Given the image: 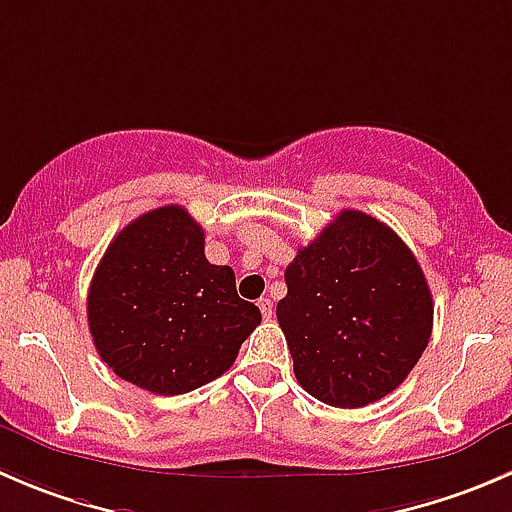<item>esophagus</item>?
Segmentation results:
<instances>
[{
	"instance_id": "34e87169",
	"label": "esophagus",
	"mask_w": 512,
	"mask_h": 512,
	"mask_svg": "<svg viewBox=\"0 0 512 512\" xmlns=\"http://www.w3.org/2000/svg\"><path fill=\"white\" fill-rule=\"evenodd\" d=\"M257 307H260V312H262V317H265V320H270L272 317V300H267V297H260V300H257Z\"/></svg>"
}]
</instances>
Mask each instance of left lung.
I'll return each instance as SVG.
<instances>
[{
  "label": "left lung",
  "mask_w": 512,
  "mask_h": 512,
  "mask_svg": "<svg viewBox=\"0 0 512 512\" xmlns=\"http://www.w3.org/2000/svg\"><path fill=\"white\" fill-rule=\"evenodd\" d=\"M277 302L295 377L332 408L393 393L425 352L433 295L410 247L385 222L342 210L285 270Z\"/></svg>",
  "instance_id": "left-lung-1"
}]
</instances>
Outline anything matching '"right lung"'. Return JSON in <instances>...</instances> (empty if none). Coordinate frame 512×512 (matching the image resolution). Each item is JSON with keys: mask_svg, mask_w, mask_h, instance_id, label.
<instances>
[{"mask_svg": "<svg viewBox=\"0 0 512 512\" xmlns=\"http://www.w3.org/2000/svg\"><path fill=\"white\" fill-rule=\"evenodd\" d=\"M89 332L114 375L155 395H182L230 370L260 325L235 272L205 257V232L180 205L117 232L87 295Z\"/></svg>", "mask_w": 512, "mask_h": 512, "instance_id": "1", "label": "right lung"}]
</instances>
